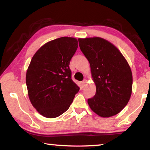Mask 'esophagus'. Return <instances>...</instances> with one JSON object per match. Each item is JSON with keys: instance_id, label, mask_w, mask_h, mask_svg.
<instances>
[{"instance_id": "34e87169", "label": "esophagus", "mask_w": 150, "mask_h": 150, "mask_svg": "<svg viewBox=\"0 0 150 150\" xmlns=\"http://www.w3.org/2000/svg\"><path fill=\"white\" fill-rule=\"evenodd\" d=\"M87 79H83V81H82V83H81V84H82L83 87H85V86L87 85Z\"/></svg>"}]
</instances>
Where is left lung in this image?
I'll return each instance as SVG.
<instances>
[{
	"instance_id": "1",
	"label": "left lung",
	"mask_w": 150,
	"mask_h": 150,
	"mask_svg": "<svg viewBox=\"0 0 150 150\" xmlns=\"http://www.w3.org/2000/svg\"><path fill=\"white\" fill-rule=\"evenodd\" d=\"M79 47L90 63L96 94L87 102L96 115L115 116L128 104L132 89V74L118 48L98 37L79 38Z\"/></svg>"
}]
</instances>
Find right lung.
Instances as JSON below:
<instances>
[{
	"label": "right lung",
	"instance_id": "obj_1",
	"mask_svg": "<svg viewBox=\"0 0 150 150\" xmlns=\"http://www.w3.org/2000/svg\"><path fill=\"white\" fill-rule=\"evenodd\" d=\"M77 47V39L62 37L42 45L32 57L26 76L28 93L33 106L44 117L62 115L79 91L69 68Z\"/></svg>",
	"mask_w": 150,
	"mask_h": 150
}]
</instances>
